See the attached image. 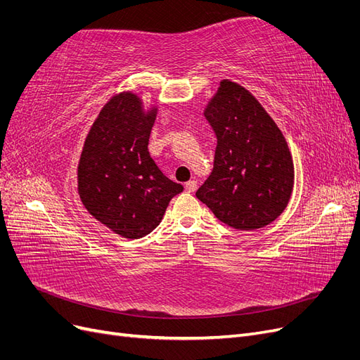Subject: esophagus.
Wrapping results in <instances>:
<instances>
[{
  "label": "esophagus",
  "instance_id": "esophagus-1",
  "mask_svg": "<svg viewBox=\"0 0 360 360\" xmlns=\"http://www.w3.org/2000/svg\"><path fill=\"white\" fill-rule=\"evenodd\" d=\"M197 186H198L197 181H195V180H191V181H188V183H186V186H184V188H186V191H188V192H195V191H197Z\"/></svg>",
  "mask_w": 360,
  "mask_h": 360
}]
</instances>
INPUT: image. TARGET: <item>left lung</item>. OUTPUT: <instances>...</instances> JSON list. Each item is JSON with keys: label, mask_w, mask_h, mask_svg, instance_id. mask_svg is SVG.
<instances>
[{"label": "left lung", "mask_w": 360, "mask_h": 360, "mask_svg": "<svg viewBox=\"0 0 360 360\" xmlns=\"http://www.w3.org/2000/svg\"><path fill=\"white\" fill-rule=\"evenodd\" d=\"M204 115L217 146L213 171L197 198L236 230L274 222L294 186L292 158L274 118L252 93L230 79L221 81Z\"/></svg>", "instance_id": "left-lung-1"}]
</instances>
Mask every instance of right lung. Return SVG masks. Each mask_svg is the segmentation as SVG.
I'll list each match as a JSON object with an SVG mask.
<instances>
[{"label":"right lung","mask_w":360,"mask_h":360,"mask_svg":"<svg viewBox=\"0 0 360 360\" xmlns=\"http://www.w3.org/2000/svg\"><path fill=\"white\" fill-rule=\"evenodd\" d=\"M158 108L144 111L132 91L112 96L97 115L78 165V192L94 219L115 234L139 238L160 224L183 191L151 159L148 139Z\"/></svg>","instance_id":"obj_1"}]
</instances>
